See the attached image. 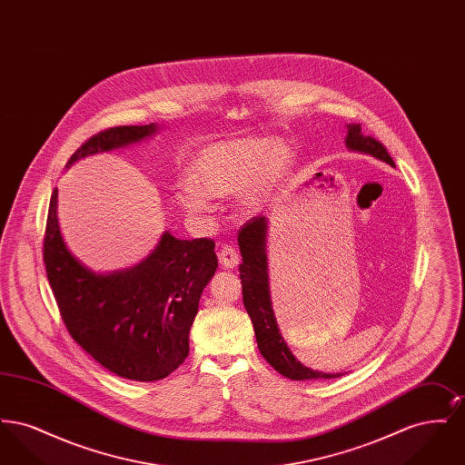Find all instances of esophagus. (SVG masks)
<instances>
[{"label":"esophagus","instance_id":"esophagus-1","mask_svg":"<svg viewBox=\"0 0 465 465\" xmlns=\"http://www.w3.org/2000/svg\"><path fill=\"white\" fill-rule=\"evenodd\" d=\"M220 265L223 268H235V266L239 265V262H241V258H239V252L235 251V247H232V245H223L222 249H220Z\"/></svg>","mask_w":465,"mask_h":465}]
</instances>
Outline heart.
<instances>
[{"instance_id": "obj_1", "label": "heart", "mask_w": 465, "mask_h": 465, "mask_svg": "<svg viewBox=\"0 0 465 465\" xmlns=\"http://www.w3.org/2000/svg\"><path fill=\"white\" fill-rule=\"evenodd\" d=\"M291 158V148L281 139L237 137L213 143L192 160L193 183L179 188L177 200L188 213L205 214L213 209V197L235 193L242 211H258L288 171Z\"/></svg>"}]
</instances>
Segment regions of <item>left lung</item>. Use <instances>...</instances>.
Listing matches in <instances>:
<instances>
[{
	"label": "left lung",
	"instance_id": "obj_1",
	"mask_svg": "<svg viewBox=\"0 0 465 465\" xmlns=\"http://www.w3.org/2000/svg\"><path fill=\"white\" fill-rule=\"evenodd\" d=\"M349 133L345 144L351 152L375 156L378 160L394 167V160L387 148L371 135L361 133L359 124H349ZM266 232L268 220L265 216H256L243 224L239 230V247L242 254V265L239 266L242 281L243 307L247 310L256 334L258 349L265 357L266 362L291 380H313V378H338L340 373L313 371L302 364L284 341L277 326L268 282V260H266Z\"/></svg>",
	"mask_w": 465,
	"mask_h": 465
}]
</instances>
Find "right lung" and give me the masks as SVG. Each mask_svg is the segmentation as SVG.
<instances>
[{"label":"right lung","mask_w":465,"mask_h":465,"mask_svg":"<svg viewBox=\"0 0 465 465\" xmlns=\"http://www.w3.org/2000/svg\"><path fill=\"white\" fill-rule=\"evenodd\" d=\"M158 131L122 125L92 135L67 160L118 150ZM214 241H179L169 232L139 265L95 273L67 249L54 190L45 228L46 277L73 340L111 373L155 381L171 375L190 352V328L200 294L218 268Z\"/></svg>","instance_id":"add662e5"}]
</instances>
